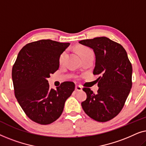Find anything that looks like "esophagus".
I'll list each match as a JSON object with an SVG mask.
<instances>
[{"instance_id":"34e87169","label":"esophagus","mask_w":146,"mask_h":146,"mask_svg":"<svg viewBox=\"0 0 146 146\" xmlns=\"http://www.w3.org/2000/svg\"><path fill=\"white\" fill-rule=\"evenodd\" d=\"M75 90H76V91H82V88L80 86H76Z\"/></svg>"}]
</instances>
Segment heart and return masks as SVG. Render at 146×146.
Returning a JSON list of instances; mask_svg holds the SVG:
<instances>
[{
    "instance_id": "heart-1",
    "label": "heart",
    "mask_w": 146,
    "mask_h": 146,
    "mask_svg": "<svg viewBox=\"0 0 146 146\" xmlns=\"http://www.w3.org/2000/svg\"><path fill=\"white\" fill-rule=\"evenodd\" d=\"M89 49L86 48H84V47H79L78 48V52L80 56H82L83 54L86 51L88 50ZM65 56H66V52H63L62 54L60 55V58H59V62L60 64H62L64 60V58H65Z\"/></svg>"
}]
</instances>
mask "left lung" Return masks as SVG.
I'll use <instances>...</instances> for the list:
<instances>
[{
  "instance_id": "obj_1",
  "label": "left lung",
  "mask_w": 146,
  "mask_h": 146,
  "mask_svg": "<svg viewBox=\"0 0 146 146\" xmlns=\"http://www.w3.org/2000/svg\"><path fill=\"white\" fill-rule=\"evenodd\" d=\"M80 44L93 50L96 56L93 74L100 75L96 94L84 88L87 98L82 102L86 114L100 122L116 116L131 88L132 66L122 46L107 37L82 40Z\"/></svg>"
}]
</instances>
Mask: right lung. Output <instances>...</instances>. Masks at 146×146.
Instances as JSON below:
<instances>
[{"label":"right lung","instance_id":"1","mask_svg":"<svg viewBox=\"0 0 146 146\" xmlns=\"http://www.w3.org/2000/svg\"><path fill=\"white\" fill-rule=\"evenodd\" d=\"M70 43L40 40L25 45L12 70L16 98L30 119L42 125L56 120L75 84L64 82L50 88L48 78L58 69L59 58Z\"/></svg>","mask_w":146,"mask_h":146}]
</instances>
